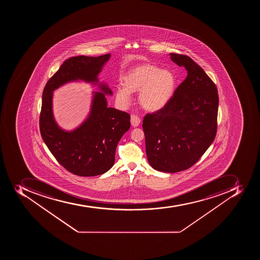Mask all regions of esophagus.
I'll return each mask as SVG.
<instances>
[{"label":"esophagus","mask_w":260,"mask_h":260,"mask_svg":"<svg viewBox=\"0 0 260 260\" xmlns=\"http://www.w3.org/2000/svg\"><path fill=\"white\" fill-rule=\"evenodd\" d=\"M140 123H141V119H140L139 116H137V115H131V123L133 127L139 126Z\"/></svg>","instance_id":"obj_1"}]
</instances>
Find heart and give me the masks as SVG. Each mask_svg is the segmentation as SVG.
<instances>
[{
  "label": "heart",
  "instance_id": "b5f03b06",
  "mask_svg": "<svg viewBox=\"0 0 260 260\" xmlns=\"http://www.w3.org/2000/svg\"><path fill=\"white\" fill-rule=\"evenodd\" d=\"M123 87H118L115 96L126 106L131 92H140L139 103L149 111H159L167 106L174 94L176 80L174 74L151 63L133 67L123 78Z\"/></svg>",
  "mask_w": 260,
  "mask_h": 260
}]
</instances>
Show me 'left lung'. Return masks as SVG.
I'll return each instance as SVG.
<instances>
[{"instance_id":"1","label":"left lung","mask_w":260,"mask_h":260,"mask_svg":"<svg viewBox=\"0 0 260 260\" xmlns=\"http://www.w3.org/2000/svg\"><path fill=\"white\" fill-rule=\"evenodd\" d=\"M170 55L188 75L165 107L145 115L142 127L149 164L174 173L194 165L215 140L219 95L215 83L191 57Z\"/></svg>"}]
</instances>
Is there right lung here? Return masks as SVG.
I'll use <instances>...</instances> for the list:
<instances>
[{
  "mask_svg": "<svg viewBox=\"0 0 260 260\" xmlns=\"http://www.w3.org/2000/svg\"><path fill=\"white\" fill-rule=\"evenodd\" d=\"M111 54L99 57L77 56L62 62L44 88L40 114V132L49 151L66 170L80 176L103 174L115 164V150L121 137L130 128V115L107 107L103 92H95L88 119L72 132L60 128L52 112L53 91L72 80L98 83V75ZM105 93L110 88L100 85Z\"/></svg>",
  "mask_w": 260,
  "mask_h": 260,
  "instance_id": "right-lung-1",
  "label": "right lung"
}]
</instances>
